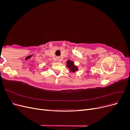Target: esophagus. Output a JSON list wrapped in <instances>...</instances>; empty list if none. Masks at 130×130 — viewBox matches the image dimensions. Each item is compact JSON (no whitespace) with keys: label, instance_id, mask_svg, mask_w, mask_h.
<instances>
[{"label":"esophagus","instance_id":"obj_1","mask_svg":"<svg viewBox=\"0 0 130 130\" xmlns=\"http://www.w3.org/2000/svg\"><path fill=\"white\" fill-rule=\"evenodd\" d=\"M56 60H57V61H58V62H60V61H61V58H60V57H57V58H56Z\"/></svg>","mask_w":130,"mask_h":130}]
</instances>
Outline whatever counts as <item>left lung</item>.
Masks as SVG:
<instances>
[{"label":"left lung","instance_id":"8db88e82","mask_svg":"<svg viewBox=\"0 0 130 130\" xmlns=\"http://www.w3.org/2000/svg\"><path fill=\"white\" fill-rule=\"evenodd\" d=\"M67 67L69 68V69L72 72H75L78 70L77 67L74 66V62H72V61L68 60L67 61Z\"/></svg>","mask_w":130,"mask_h":130}]
</instances>
